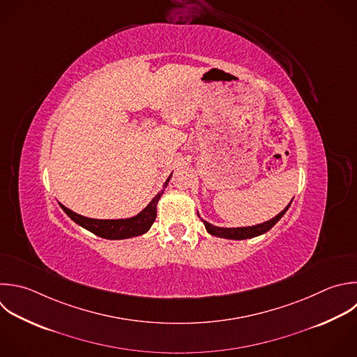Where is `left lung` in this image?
<instances>
[{"label":"left lung","instance_id":"left-lung-1","mask_svg":"<svg viewBox=\"0 0 357 357\" xmlns=\"http://www.w3.org/2000/svg\"><path fill=\"white\" fill-rule=\"evenodd\" d=\"M291 204V202H290ZM290 204L279 213L276 215L275 218H272L271 220L268 222H264L261 225H255V226H248V227H218V226H213L211 223H208L206 220L201 219L202 223L205 225L208 233H211L212 236H216V237H223V238H231V240H244V238H251V237H255V236H259L262 233H266L273 225H276V222L286 213V211L289 209ZM199 216V215H198ZM201 218V216H199Z\"/></svg>","mask_w":357,"mask_h":357}]
</instances>
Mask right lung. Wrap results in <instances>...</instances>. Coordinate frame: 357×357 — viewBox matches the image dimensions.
I'll return each instance as SVG.
<instances>
[{"instance_id": "1", "label": "right lung", "mask_w": 357, "mask_h": 357, "mask_svg": "<svg viewBox=\"0 0 357 357\" xmlns=\"http://www.w3.org/2000/svg\"><path fill=\"white\" fill-rule=\"evenodd\" d=\"M170 177L166 180V183L163 184V190L151 201V204L142 211L139 212L137 216L130 218V219H117V220H102V219H91V218H85L82 215H78L75 212H73L71 209L66 208L64 205L60 204V206L63 208V211L79 226L85 227L86 230L92 231L93 234L103 237V238H109V240H121V238H130V237H135V236H141L145 231L149 230V227L152 226V223L156 219V205L158 201L160 199L165 188L169 184Z\"/></svg>"}]
</instances>
